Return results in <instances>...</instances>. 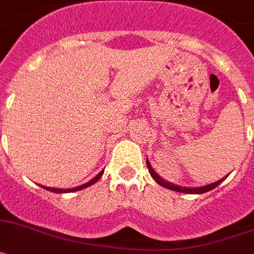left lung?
<instances>
[{"label":"left lung","mask_w":254,"mask_h":254,"mask_svg":"<svg viewBox=\"0 0 254 254\" xmlns=\"http://www.w3.org/2000/svg\"><path fill=\"white\" fill-rule=\"evenodd\" d=\"M147 167H148V171L149 174H151V176L153 178L156 182L158 183V184L161 185V187H164V188H167L170 189V190H174V191H180V193H189V194H202V193H206V191H209L212 190V189H215L217 185L220 184V183L222 182V180H225V178H222V179H220L219 182L216 183H212V184H208V185H204V187H200V188H182V187H178V185H174L171 184V183L166 182V180H164L161 176H158V174L154 171L153 169H152L151 164H149V161L147 160Z\"/></svg>","instance_id":"1"}]
</instances>
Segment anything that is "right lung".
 <instances>
[{
	"label": "right lung",
	"instance_id": "obj_1",
	"mask_svg": "<svg viewBox=\"0 0 254 254\" xmlns=\"http://www.w3.org/2000/svg\"><path fill=\"white\" fill-rule=\"evenodd\" d=\"M102 175H103V170H102V171H101L100 174H98V175L96 176V178H93V179L90 180V182H88L87 184H83V185H80V187H76V188H72V189H56V188H48V187H42V188L47 189V190H50V191H54V193H66V191L81 190V189H84V188H87V187H89V185L94 184V183H96L97 180L100 179V178Z\"/></svg>",
	"mask_w": 254,
	"mask_h": 254
}]
</instances>
